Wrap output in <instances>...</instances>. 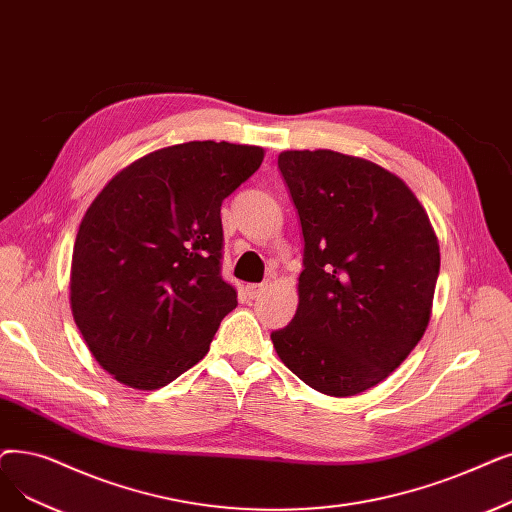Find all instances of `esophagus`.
I'll use <instances>...</instances> for the list:
<instances>
[{"label": "esophagus", "mask_w": 512, "mask_h": 512, "mask_svg": "<svg viewBox=\"0 0 512 512\" xmlns=\"http://www.w3.org/2000/svg\"><path fill=\"white\" fill-rule=\"evenodd\" d=\"M263 291H265V284H249V286H247V297H249V299H255V297H259Z\"/></svg>", "instance_id": "1"}]
</instances>
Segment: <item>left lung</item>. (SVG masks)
I'll return each mask as SVG.
<instances>
[{
	"label": "left lung",
	"mask_w": 512,
	"mask_h": 512,
	"mask_svg": "<svg viewBox=\"0 0 512 512\" xmlns=\"http://www.w3.org/2000/svg\"><path fill=\"white\" fill-rule=\"evenodd\" d=\"M278 167L303 230L299 305L272 332L278 358L330 397L385 381L425 335L439 240L408 184L368 159L284 150Z\"/></svg>",
	"instance_id": "left-lung-1"
}]
</instances>
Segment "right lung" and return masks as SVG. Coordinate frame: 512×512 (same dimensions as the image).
Returning a JSON list of instances; mask_svg holds the SVG:
<instances>
[{
	"label": "right lung",
	"mask_w": 512,
	"mask_h": 512,
	"mask_svg": "<svg viewBox=\"0 0 512 512\" xmlns=\"http://www.w3.org/2000/svg\"><path fill=\"white\" fill-rule=\"evenodd\" d=\"M261 146L186 142L133 161L85 211L71 261V311L96 362L152 391L196 362L230 311L221 203L259 169Z\"/></svg>",
	"instance_id": "right-lung-1"
}]
</instances>
